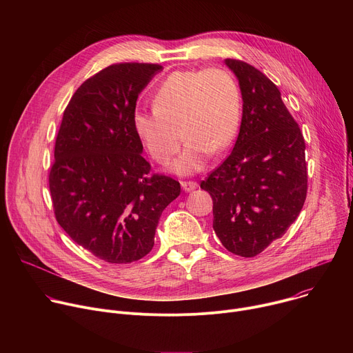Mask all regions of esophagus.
<instances>
[{
	"instance_id": "1",
	"label": "esophagus",
	"mask_w": 353,
	"mask_h": 353,
	"mask_svg": "<svg viewBox=\"0 0 353 353\" xmlns=\"http://www.w3.org/2000/svg\"><path fill=\"white\" fill-rule=\"evenodd\" d=\"M181 187H183V190L184 191H192V190H195L196 187H198V184L195 183V181H181Z\"/></svg>"
}]
</instances>
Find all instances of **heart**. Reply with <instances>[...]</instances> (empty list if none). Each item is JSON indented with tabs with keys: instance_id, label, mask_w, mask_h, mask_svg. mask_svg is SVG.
<instances>
[{
	"instance_id": "heart-1",
	"label": "heart",
	"mask_w": 353,
	"mask_h": 353,
	"mask_svg": "<svg viewBox=\"0 0 353 353\" xmlns=\"http://www.w3.org/2000/svg\"><path fill=\"white\" fill-rule=\"evenodd\" d=\"M240 119V86L228 70H180L161 82L152 109L134 110L132 127L162 165L177 154L181 128L185 146L172 169L191 174L204 169L211 152H221L233 141Z\"/></svg>"
}]
</instances>
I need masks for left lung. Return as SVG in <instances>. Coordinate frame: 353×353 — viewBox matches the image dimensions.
Listing matches in <instances>:
<instances>
[{
  "instance_id": "1",
  "label": "left lung",
  "mask_w": 353,
  "mask_h": 353,
  "mask_svg": "<svg viewBox=\"0 0 353 353\" xmlns=\"http://www.w3.org/2000/svg\"><path fill=\"white\" fill-rule=\"evenodd\" d=\"M239 79L243 116L232 154L201 188L214 201V230L230 253L256 257L296 221L307 195L306 143L276 85L226 59Z\"/></svg>"
}]
</instances>
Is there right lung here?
I'll return each instance as SVG.
<instances>
[{
	"label": "right lung",
	"instance_id": "right-lung-1",
	"mask_svg": "<svg viewBox=\"0 0 353 353\" xmlns=\"http://www.w3.org/2000/svg\"><path fill=\"white\" fill-rule=\"evenodd\" d=\"M159 64L120 63L88 78L72 94L48 174L57 222L90 254L109 264L145 257L163 210L180 183L150 173L132 127L138 94Z\"/></svg>",
	"mask_w": 353,
	"mask_h": 353
}]
</instances>
